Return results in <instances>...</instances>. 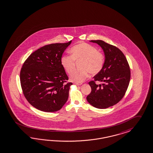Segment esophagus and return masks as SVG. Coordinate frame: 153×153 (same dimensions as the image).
<instances>
[{
	"mask_svg": "<svg viewBox=\"0 0 153 153\" xmlns=\"http://www.w3.org/2000/svg\"><path fill=\"white\" fill-rule=\"evenodd\" d=\"M75 85H82V83H75Z\"/></svg>",
	"mask_w": 153,
	"mask_h": 153,
	"instance_id": "esophagus-1",
	"label": "esophagus"
}]
</instances>
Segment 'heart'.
<instances>
[{
	"instance_id": "b5f03b06",
	"label": "heart",
	"mask_w": 153,
	"mask_h": 153,
	"mask_svg": "<svg viewBox=\"0 0 153 153\" xmlns=\"http://www.w3.org/2000/svg\"><path fill=\"white\" fill-rule=\"evenodd\" d=\"M70 51L71 56H63L61 59V65L68 74H70L74 67V61L82 60L80 68L75 71L70 76L71 82L82 83L88 76L89 73L97 74L103 66L104 57L95 47L87 43L81 42L72 47Z\"/></svg>"
}]
</instances>
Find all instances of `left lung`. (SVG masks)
Here are the masks:
<instances>
[{
    "label": "left lung",
    "instance_id": "1",
    "mask_svg": "<svg viewBox=\"0 0 153 153\" xmlns=\"http://www.w3.org/2000/svg\"><path fill=\"white\" fill-rule=\"evenodd\" d=\"M103 50L105 61L102 70L88 84L91 87L87 100L94 107L105 109L119 102L129 84L130 70L126 57L119 48L102 40H91ZM96 81H102L96 85Z\"/></svg>",
    "mask_w": 153,
    "mask_h": 153
}]
</instances>
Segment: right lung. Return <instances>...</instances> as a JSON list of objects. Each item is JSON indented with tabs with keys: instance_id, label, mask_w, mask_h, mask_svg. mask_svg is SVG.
Returning <instances> with one entry per match:
<instances>
[{
	"instance_id": "obj_1",
	"label": "right lung",
	"mask_w": 153,
	"mask_h": 153,
	"mask_svg": "<svg viewBox=\"0 0 153 153\" xmlns=\"http://www.w3.org/2000/svg\"><path fill=\"white\" fill-rule=\"evenodd\" d=\"M71 41L44 46L32 53L21 69L20 77L23 94L34 108L46 112L60 110L66 102L72 83L61 59Z\"/></svg>"
}]
</instances>
